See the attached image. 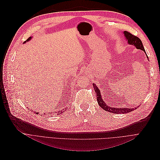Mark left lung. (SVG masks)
<instances>
[{
	"label": "left lung",
	"mask_w": 160,
	"mask_h": 160,
	"mask_svg": "<svg viewBox=\"0 0 160 160\" xmlns=\"http://www.w3.org/2000/svg\"><path fill=\"white\" fill-rule=\"evenodd\" d=\"M123 34H124V36H125V38H126V40L128 41V44L132 45H134L135 47L137 48L138 49L142 50L145 52H146V51H145V49H144V47L143 46L142 41L140 40L138 37L132 35V34H131L130 32H129L128 31H124ZM147 57H148V55H147ZM93 85L94 87L95 94L97 95V100H98V103L100 107L101 108H103L104 110L108 111V112H111L112 113H116V114L129 113V112H131V111H132L134 110L133 108H132V109L127 108H118L109 107V106H108L107 104H106L104 102V101L102 99V97H101V95L100 90L98 89V87H97L96 85L94 84V83H93Z\"/></svg>",
	"instance_id": "obj_1"
}]
</instances>
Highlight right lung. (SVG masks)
Masks as SVG:
<instances>
[{
	"instance_id": "1",
	"label": "right lung",
	"mask_w": 160,
	"mask_h": 160,
	"mask_svg": "<svg viewBox=\"0 0 160 160\" xmlns=\"http://www.w3.org/2000/svg\"><path fill=\"white\" fill-rule=\"evenodd\" d=\"M31 39V37H30L29 38H27V40L26 41H25V42H27V41H30ZM52 113H55V112H54V111H53V112H52ZM58 113H59V112H58ZM61 113H59V115Z\"/></svg>"
}]
</instances>
